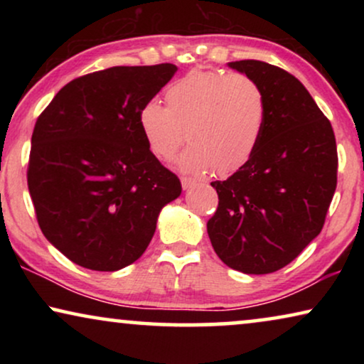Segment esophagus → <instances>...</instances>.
Here are the masks:
<instances>
[{"mask_svg":"<svg viewBox=\"0 0 364 364\" xmlns=\"http://www.w3.org/2000/svg\"><path fill=\"white\" fill-rule=\"evenodd\" d=\"M182 187L183 191H188V188L196 187L197 186V181H193V178H188V177H182Z\"/></svg>","mask_w":364,"mask_h":364,"instance_id":"obj_1","label":"esophagus"}]
</instances>
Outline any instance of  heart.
<instances>
[{
  "label": "heart",
  "instance_id": "b5f03b06",
  "mask_svg": "<svg viewBox=\"0 0 364 364\" xmlns=\"http://www.w3.org/2000/svg\"><path fill=\"white\" fill-rule=\"evenodd\" d=\"M167 107L156 101L139 111V127L154 156L168 161L191 141L177 159L183 172L213 168L220 176L250 161L260 142L267 116L262 87L243 74L220 69H192L166 91Z\"/></svg>",
  "mask_w": 364,
  "mask_h": 364
}]
</instances>
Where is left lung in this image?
Here are the masks:
<instances>
[{"label":"left lung","instance_id":"1","mask_svg":"<svg viewBox=\"0 0 364 364\" xmlns=\"http://www.w3.org/2000/svg\"><path fill=\"white\" fill-rule=\"evenodd\" d=\"M228 68L262 87L260 142L245 166L212 182L218 193L207 232L218 258L247 275L288 265L321 232L336 188L333 127L306 87L272 64L243 59Z\"/></svg>","mask_w":364,"mask_h":364}]
</instances>
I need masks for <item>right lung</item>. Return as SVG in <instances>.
<instances>
[{"label": "right lung", "instance_id": "right-lung-1", "mask_svg": "<svg viewBox=\"0 0 364 364\" xmlns=\"http://www.w3.org/2000/svg\"><path fill=\"white\" fill-rule=\"evenodd\" d=\"M176 64L116 66L77 77L38 117L28 188L41 232L79 267L116 272L146 252L159 213L181 196L149 149L139 111Z\"/></svg>", "mask_w": 364, "mask_h": 364}]
</instances>
